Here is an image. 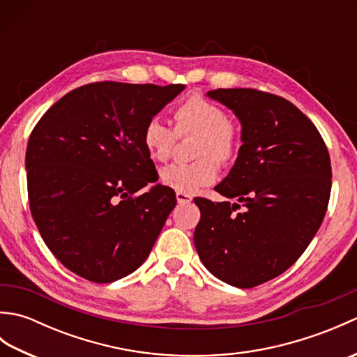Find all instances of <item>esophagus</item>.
<instances>
[{
    "instance_id": "esophagus-1",
    "label": "esophagus",
    "mask_w": 357,
    "mask_h": 357,
    "mask_svg": "<svg viewBox=\"0 0 357 357\" xmlns=\"http://www.w3.org/2000/svg\"><path fill=\"white\" fill-rule=\"evenodd\" d=\"M176 201H178V204H190V202L193 201V198H192L190 195L178 192V193H176Z\"/></svg>"
}]
</instances>
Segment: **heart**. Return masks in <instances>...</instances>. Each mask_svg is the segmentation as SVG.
Returning a JSON list of instances; mask_svg holds the SVG:
<instances>
[{"label": "heart", "instance_id": "obj_1", "mask_svg": "<svg viewBox=\"0 0 357 357\" xmlns=\"http://www.w3.org/2000/svg\"><path fill=\"white\" fill-rule=\"evenodd\" d=\"M174 132L161 118H151L144 127L142 144L153 161L170 158L178 136L198 135L190 164H170L159 172L161 183L174 192L195 193L218 176V165L231 164L238 156L241 130L227 112L202 96H190L173 112Z\"/></svg>", "mask_w": 357, "mask_h": 357}]
</instances>
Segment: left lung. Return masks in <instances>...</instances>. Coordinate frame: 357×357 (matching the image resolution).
Wrapping results in <instances>:
<instances>
[{"mask_svg":"<svg viewBox=\"0 0 357 357\" xmlns=\"http://www.w3.org/2000/svg\"><path fill=\"white\" fill-rule=\"evenodd\" d=\"M207 96L236 115L242 146L215 187L236 202L195 199V247L211 275L252 288L290 268L319 230L331 192L330 155L312 121L284 98L255 89Z\"/></svg>","mask_w":357,"mask_h":357,"instance_id":"left-lung-1","label":"left lung"}]
</instances>
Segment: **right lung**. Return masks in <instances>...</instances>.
Wrapping results in <instances>:
<instances>
[{"label": "right lung", "mask_w": 357, "mask_h": 357, "mask_svg": "<svg viewBox=\"0 0 357 357\" xmlns=\"http://www.w3.org/2000/svg\"><path fill=\"white\" fill-rule=\"evenodd\" d=\"M185 86L102 81L64 95L38 121L26 150L30 211L56 259L75 275L109 284L150 255L176 206L142 132Z\"/></svg>", "instance_id": "obj_1"}]
</instances>
